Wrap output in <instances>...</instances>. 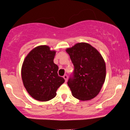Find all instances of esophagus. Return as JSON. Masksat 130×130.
<instances>
[{"instance_id": "esophagus-1", "label": "esophagus", "mask_w": 130, "mask_h": 130, "mask_svg": "<svg viewBox=\"0 0 130 130\" xmlns=\"http://www.w3.org/2000/svg\"><path fill=\"white\" fill-rule=\"evenodd\" d=\"M63 77L64 78V79H65V82H67V79H68V76H67V74H65V75H64L63 76Z\"/></svg>"}]
</instances>
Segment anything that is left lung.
Instances as JSON below:
<instances>
[{
  "mask_svg": "<svg viewBox=\"0 0 130 130\" xmlns=\"http://www.w3.org/2000/svg\"><path fill=\"white\" fill-rule=\"evenodd\" d=\"M74 67V76L68 85L74 98L93 99L100 92L106 79L104 60L99 51L87 43H77L66 50Z\"/></svg>",
  "mask_w": 130,
  "mask_h": 130,
  "instance_id": "obj_1",
  "label": "left lung"
}]
</instances>
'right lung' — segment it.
<instances>
[{"instance_id":"right-lung-1","label":"right lung","mask_w":130,"mask_h":130,"mask_svg":"<svg viewBox=\"0 0 130 130\" xmlns=\"http://www.w3.org/2000/svg\"><path fill=\"white\" fill-rule=\"evenodd\" d=\"M56 51L50 46L40 45L28 53L22 63L21 77L26 90L34 99L47 101L56 96L57 89L65 82L57 74L54 63Z\"/></svg>"}]
</instances>
